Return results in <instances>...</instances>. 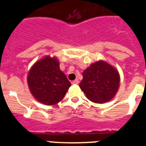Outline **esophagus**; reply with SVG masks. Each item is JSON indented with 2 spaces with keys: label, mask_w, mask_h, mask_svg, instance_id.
I'll return each mask as SVG.
<instances>
[{
  "label": "esophagus",
  "mask_w": 146,
  "mask_h": 146,
  "mask_svg": "<svg viewBox=\"0 0 146 146\" xmlns=\"http://www.w3.org/2000/svg\"><path fill=\"white\" fill-rule=\"evenodd\" d=\"M72 83H73V84H79V80L76 79V80H73Z\"/></svg>",
  "instance_id": "34e87169"
}]
</instances>
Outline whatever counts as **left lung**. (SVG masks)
Returning <instances> with one entry per match:
<instances>
[{"instance_id": "1", "label": "left lung", "mask_w": 146, "mask_h": 146, "mask_svg": "<svg viewBox=\"0 0 146 146\" xmlns=\"http://www.w3.org/2000/svg\"><path fill=\"white\" fill-rule=\"evenodd\" d=\"M119 84L118 71L110 64L99 61L84 71L79 86L90 101L104 103L116 95Z\"/></svg>"}]
</instances>
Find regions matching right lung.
<instances>
[{
  "instance_id": "right-lung-1",
  "label": "right lung",
  "mask_w": 146,
  "mask_h": 146,
  "mask_svg": "<svg viewBox=\"0 0 146 146\" xmlns=\"http://www.w3.org/2000/svg\"><path fill=\"white\" fill-rule=\"evenodd\" d=\"M28 85L37 101L54 105L62 100L71 84L59 69L58 61L45 57L34 64L28 74Z\"/></svg>"
}]
</instances>
